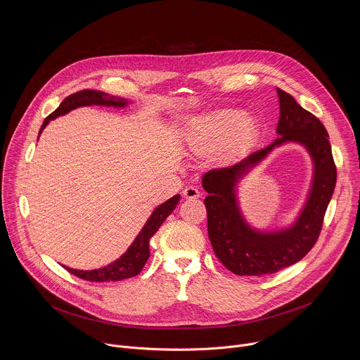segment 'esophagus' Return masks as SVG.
<instances>
[{
    "instance_id": "1",
    "label": "esophagus",
    "mask_w": 360,
    "mask_h": 360,
    "mask_svg": "<svg viewBox=\"0 0 360 360\" xmlns=\"http://www.w3.org/2000/svg\"><path fill=\"white\" fill-rule=\"evenodd\" d=\"M200 195L202 193L196 186H186L184 189V198H186V199H198Z\"/></svg>"
}]
</instances>
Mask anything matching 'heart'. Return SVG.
<instances>
[{"mask_svg":"<svg viewBox=\"0 0 360 360\" xmlns=\"http://www.w3.org/2000/svg\"><path fill=\"white\" fill-rule=\"evenodd\" d=\"M255 131L250 118L242 117L236 110H221L212 114L192 118L188 122V139L198 149L210 150L226 138L231 143L248 139Z\"/></svg>","mask_w":360,"mask_h":360,"instance_id":"1","label":"heart"}]
</instances>
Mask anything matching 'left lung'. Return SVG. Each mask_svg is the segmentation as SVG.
<instances>
[{
  "label": "left lung",
  "mask_w": 360,
  "mask_h": 360,
  "mask_svg": "<svg viewBox=\"0 0 360 360\" xmlns=\"http://www.w3.org/2000/svg\"><path fill=\"white\" fill-rule=\"evenodd\" d=\"M276 91L281 105L276 132L281 136L242 161L211 169L202 178V185L208 192L203 203L207 207L208 235L214 252L226 269L239 276L275 274L299 262L319 238L336 185V165L326 128L314 114L303 110L290 94L281 88ZM289 140L300 141L313 155L316 176L310 198L293 227L271 234L255 231L238 212L234 195L236 181L275 146Z\"/></svg>",
  "instance_id": "1"
}]
</instances>
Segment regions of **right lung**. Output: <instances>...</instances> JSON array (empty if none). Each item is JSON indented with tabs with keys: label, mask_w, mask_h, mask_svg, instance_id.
Masks as SVG:
<instances>
[{
	"label": "right lung",
	"mask_w": 360,
	"mask_h": 360,
	"mask_svg": "<svg viewBox=\"0 0 360 360\" xmlns=\"http://www.w3.org/2000/svg\"><path fill=\"white\" fill-rule=\"evenodd\" d=\"M128 104L127 99L111 96L108 94H104L101 91L94 89H82L75 94H71L67 96L60 107L49 114L44 124L41 125L39 134L46 127V124L60 115L68 114L71 110H75L78 107L85 105H105V107H125ZM179 202V195L172 196L167 202L161 203L160 207L152 212L143 228L141 229L139 235L135 238L132 245L128 248V250L121 256L120 259L110 264L105 268L94 269V271H77L64 266L70 274L89 282H110V281H122L127 278L136 276L142 268L145 266L148 258H149V239L155 235V232L160 229V226L164 224V221L172 214L175 207Z\"/></svg>",
	"instance_id": "1"
}]
</instances>
